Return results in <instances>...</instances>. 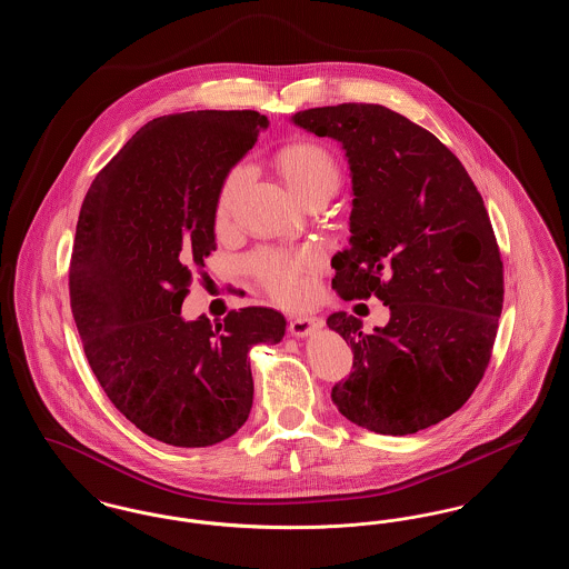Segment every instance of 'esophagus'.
Returning <instances> with one entry per match:
<instances>
[{
    "mask_svg": "<svg viewBox=\"0 0 569 569\" xmlns=\"http://www.w3.org/2000/svg\"><path fill=\"white\" fill-rule=\"evenodd\" d=\"M318 328H322V320L318 318H307V316H298L292 322H290V332L302 339V337H309L311 332H316Z\"/></svg>",
    "mask_w": 569,
    "mask_h": 569,
    "instance_id": "1",
    "label": "esophagus"
}]
</instances>
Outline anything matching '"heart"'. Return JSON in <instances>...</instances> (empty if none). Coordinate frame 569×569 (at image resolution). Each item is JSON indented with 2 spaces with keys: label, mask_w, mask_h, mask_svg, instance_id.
I'll return each instance as SVG.
<instances>
[{
  "label": "heart",
  "mask_w": 569,
  "mask_h": 569,
  "mask_svg": "<svg viewBox=\"0 0 569 569\" xmlns=\"http://www.w3.org/2000/svg\"><path fill=\"white\" fill-rule=\"evenodd\" d=\"M274 162L283 172L290 190L300 200L311 193H335L341 181V170L335 156L318 142H292L277 151ZM247 166H234L217 196V219L226 221L234 207V200L247 181ZM253 272L279 300H297L305 288V274L313 267L311 253H286L277 249H260L249 262Z\"/></svg>",
  "instance_id": "obj_1"
}]
</instances>
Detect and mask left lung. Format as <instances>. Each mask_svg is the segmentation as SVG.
Here are the masks:
<instances>
[{
  "label": "left lung",
  "mask_w": 569,
  "mask_h": 569,
  "mask_svg": "<svg viewBox=\"0 0 569 569\" xmlns=\"http://www.w3.org/2000/svg\"><path fill=\"white\" fill-rule=\"evenodd\" d=\"M292 123L337 140L350 166L352 234L332 256V288L390 309L371 335L346 311L326 320L353 352L330 397L373 433L429 429L471 397L497 337L503 262L485 200L459 158L395 110L339 104Z\"/></svg>",
  "instance_id": "obj_1"
}]
</instances>
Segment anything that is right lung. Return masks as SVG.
Masks as SVG:
<instances>
[{
	"mask_svg": "<svg viewBox=\"0 0 569 569\" xmlns=\"http://www.w3.org/2000/svg\"><path fill=\"white\" fill-rule=\"evenodd\" d=\"M269 119L190 110L142 126L82 200L70 305L91 371L142 433L179 448L237 433L253 403L249 350L274 346L269 307L221 322L181 316L191 277L216 249L217 196Z\"/></svg>",
	"mask_w": 569,
	"mask_h": 569,
	"instance_id": "add662e5",
	"label": "right lung"
}]
</instances>
